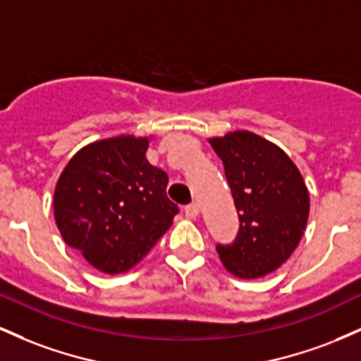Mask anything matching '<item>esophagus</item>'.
Wrapping results in <instances>:
<instances>
[{"label": "esophagus", "instance_id": "34e87169", "mask_svg": "<svg viewBox=\"0 0 361 361\" xmlns=\"http://www.w3.org/2000/svg\"><path fill=\"white\" fill-rule=\"evenodd\" d=\"M198 214H200V207H198L197 202H192V204H188L185 207V215L188 219H195Z\"/></svg>", "mask_w": 361, "mask_h": 361}]
</instances>
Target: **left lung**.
I'll list each match as a JSON object with an SVG mask.
<instances>
[{"instance_id": "8db88e82", "label": "left lung", "mask_w": 361, "mask_h": 361, "mask_svg": "<svg viewBox=\"0 0 361 361\" xmlns=\"http://www.w3.org/2000/svg\"><path fill=\"white\" fill-rule=\"evenodd\" d=\"M239 215L233 243H217L224 267L259 279L290 258L309 219V192L292 159L259 135L233 132L212 139Z\"/></svg>"}]
</instances>
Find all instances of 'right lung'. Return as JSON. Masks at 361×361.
I'll return each mask as SVG.
<instances>
[{"label":"right lung","mask_w":361,"mask_h":361,"mask_svg":"<svg viewBox=\"0 0 361 361\" xmlns=\"http://www.w3.org/2000/svg\"><path fill=\"white\" fill-rule=\"evenodd\" d=\"M147 139L115 137L81 149L54 193V217L68 246L105 273L139 263L171 226L180 207L168 175L146 159Z\"/></svg>","instance_id":"1"}]
</instances>
